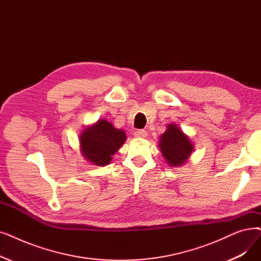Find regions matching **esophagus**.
Wrapping results in <instances>:
<instances>
[{"mask_svg": "<svg viewBox=\"0 0 261 261\" xmlns=\"http://www.w3.org/2000/svg\"><path fill=\"white\" fill-rule=\"evenodd\" d=\"M147 132L145 130H137L134 132V137L135 138H139V139H145L147 138Z\"/></svg>", "mask_w": 261, "mask_h": 261, "instance_id": "esophagus-1", "label": "esophagus"}]
</instances>
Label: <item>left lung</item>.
I'll use <instances>...</instances> for the list:
<instances>
[{"label":"left lung","instance_id":"left-lung-1","mask_svg":"<svg viewBox=\"0 0 261 261\" xmlns=\"http://www.w3.org/2000/svg\"><path fill=\"white\" fill-rule=\"evenodd\" d=\"M159 147L167 164L173 167L184 165L194 150L190 139L174 123H169L161 135Z\"/></svg>","mask_w":261,"mask_h":261}]
</instances>
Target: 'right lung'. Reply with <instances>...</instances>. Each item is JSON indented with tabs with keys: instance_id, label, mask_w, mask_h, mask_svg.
Returning <instances> with one entry per match:
<instances>
[{
	"instance_id": "obj_1",
	"label": "right lung",
	"mask_w": 261,
	"mask_h": 261,
	"mask_svg": "<svg viewBox=\"0 0 261 261\" xmlns=\"http://www.w3.org/2000/svg\"><path fill=\"white\" fill-rule=\"evenodd\" d=\"M126 139L123 130L116 129L106 119H100L81 133V152L92 164L105 166L111 162L112 155L115 154Z\"/></svg>"
}]
</instances>
